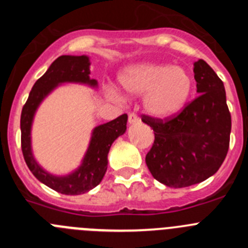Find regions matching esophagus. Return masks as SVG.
<instances>
[{
	"label": "esophagus",
	"mask_w": 248,
	"mask_h": 248,
	"mask_svg": "<svg viewBox=\"0 0 248 248\" xmlns=\"http://www.w3.org/2000/svg\"><path fill=\"white\" fill-rule=\"evenodd\" d=\"M128 122H129V124H135V123H139L140 119L135 113H130L128 117Z\"/></svg>",
	"instance_id": "obj_1"
}]
</instances>
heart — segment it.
Wrapping results in <instances>:
<instances>
[{
	"instance_id": "b5f03b06",
	"label": "heart",
	"mask_w": 248,
	"mask_h": 248,
	"mask_svg": "<svg viewBox=\"0 0 248 248\" xmlns=\"http://www.w3.org/2000/svg\"><path fill=\"white\" fill-rule=\"evenodd\" d=\"M119 82L126 94L144 97V109L156 119H168L180 113L192 91L187 71L170 64L133 65L120 74Z\"/></svg>"
}]
</instances>
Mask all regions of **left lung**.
<instances>
[{"instance_id": "8db88e82", "label": "left lung", "mask_w": 248, "mask_h": 248, "mask_svg": "<svg viewBox=\"0 0 248 248\" xmlns=\"http://www.w3.org/2000/svg\"><path fill=\"white\" fill-rule=\"evenodd\" d=\"M200 94L171 118L141 120L154 130L155 140L145 161L151 175L170 187H186L209 179L226 157L231 114L222 80L205 61L194 63Z\"/></svg>"}]
</instances>
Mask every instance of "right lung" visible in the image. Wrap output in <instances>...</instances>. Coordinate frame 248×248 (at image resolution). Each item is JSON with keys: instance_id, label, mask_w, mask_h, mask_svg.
Masks as SVG:
<instances>
[{"instance_id": "1", "label": "right lung", "mask_w": 248, "mask_h": 248, "mask_svg": "<svg viewBox=\"0 0 248 248\" xmlns=\"http://www.w3.org/2000/svg\"><path fill=\"white\" fill-rule=\"evenodd\" d=\"M88 56H61L54 61L31 91L21 113V146L23 157L31 172L41 183L64 195H80L99 185L108 168V153L111 144L126 130L128 115L94 128L91 143L77 170L65 176H56L43 170L32 154L31 129L37 108L57 85L62 83H80L95 88L98 82L91 79Z\"/></svg>"}]
</instances>
